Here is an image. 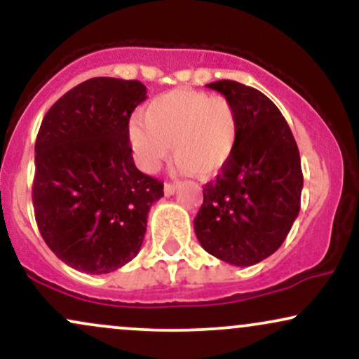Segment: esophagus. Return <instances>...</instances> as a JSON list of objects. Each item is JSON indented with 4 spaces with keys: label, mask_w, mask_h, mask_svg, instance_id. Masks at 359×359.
I'll return each mask as SVG.
<instances>
[{
    "label": "esophagus",
    "mask_w": 359,
    "mask_h": 359,
    "mask_svg": "<svg viewBox=\"0 0 359 359\" xmlns=\"http://www.w3.org/2000/svg\"><path fill=\"white\" fill-rule=\"evenodd\" d=\"M175 191H177V185L175 184L165 182V185H163V192H165V196H174Z\"/></svg>",
    "instance_id": "1"
}]
</instances>
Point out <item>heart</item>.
<instances>
[{"mask_svg":"<svg viewBox=\"0 0 359 359\" xmlns=\"http://www.w3.org/2000/svg\"><path fill=\"white\" fill-rule=\"evenodd\" d=\"M140 167L155 172L170 154L177 170L199 179H214L231 165L240 142L236 111L231 101L197 89H174L151 100L142 121L128 130Z\"/></svg>","mask_w":359,"mask_h":359,"instance_id":"1","label":"heart"}]
</instances>
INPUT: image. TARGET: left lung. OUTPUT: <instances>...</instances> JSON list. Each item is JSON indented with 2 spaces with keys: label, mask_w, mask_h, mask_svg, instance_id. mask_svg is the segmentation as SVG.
<instances>
[{
  "label": "left lung",
  "mask_w": 359,
  "mask_h": 359,
  "mask_svg": "<svg viewBox=\"0 0 359 359\" xmlns=\"http://www.w3.org/2000/svg\"><path fill=\"white\" fill-rule=\"evenodd\" d=\"M236 111L240 142L231 165L205 184L194 219L201 246L236 266L273 255L300 211L304 177L285 118L258 89L236 81L208 84Z\"/></svg>",
  "instance_id": "8db88e82"
}]
</instances>
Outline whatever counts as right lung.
Instances as JSON below:
<instances>
[{"label":"right lung","mask_w":359,"mask_h":359,"mask_svg":"<svg viewBox=\"0 0 359 359\" xmlns=\"http://www.w3.org/2000/svg\"><path fill=\"white\" fill-rule=\"evenodd\" d=\"M147 100L140 81L94 77L45 114L35 143L32 189L43 241L72 269L101 275L142 248L163 184L138 170L128 123Z\"/></svg>","instance_id":"obj_1"}]
</instances>
